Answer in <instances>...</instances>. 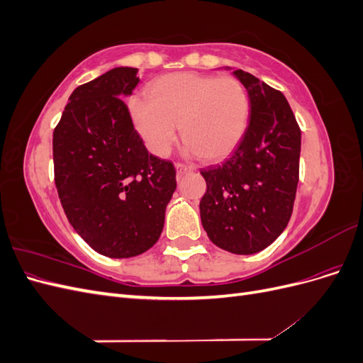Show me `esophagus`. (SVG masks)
<instances>
[{
  "label": "esophagus",
  "mask_w": 363,
  "mask_h": 363,
  "mask_svg": "<svg viewBox=\"0 0 363 363\" xmlns=\"http://www.w3.org/2000/svg\"><path fill=\"white\" fill-rule=\"evenodd\" d=\"M175 169H177V180H180L184 174L194 171L192 167H188V164H183V163H175Z\"/></svg>",
  "instance_id": "34e87169"
}]
</instances>
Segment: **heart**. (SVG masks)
I'll return each instance as SVG.
<instances>
[{
	"label": "heart",
	"mask_w": 363,
	"mask_h": 363,
	"mask_svg": "<svg viewBox=\"0 0 363 363\" xmlns=\"http://www.w3.org/2000/svg\"><path fill=\"white\" fill-rule=\"evenodd\" d=\"M150 98H135L130 113L147 148L168 156L179 125L184 148L206 160H221L242 139L248 123V96L233 77L174 72L159 77Z\"/></svg>",
	"instance_id": "heart-1"
}]
</instances>
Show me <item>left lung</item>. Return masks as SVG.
Listing matches in <instances>:
<instances>
[{"label": "left lung", "mask_w": 363, "mask_h": 363, "mask_svg": "<svg viewBox=\"0 0 363 363\" xmlns=\"http://www.w3.org/2000/svg\"><path fill=\"white\" fill-rule=\"evenodd\" d=\"M250 100V121L233 155L201 169L200 201L208 239L235 255H255L286 228L300 172L301 130L286 98L257 77L233 71Z\"/></svg>", "instance_id": "1"}]
</instances>
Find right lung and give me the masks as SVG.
Instances as JSON below:
<instances>
[{
	"instance_id": "right-lung-1",
	"label": "right lung",
	"mask_w": 363,
	"mask_h": 363,
	"mask_svg": "<svg viewBox=\"0 0 363 363\" xmlns=\"http://www.w3.org/2000/svg\"><path fill=\"white\" fill-rule=\"evenodd\" d=\"M138 83L136 68L119 67L79 86L52 133L54 180L68 221L112 259L157 242L177 188L174 164L150 155L123 100Z\"/></svg>"
}]
</instances>
